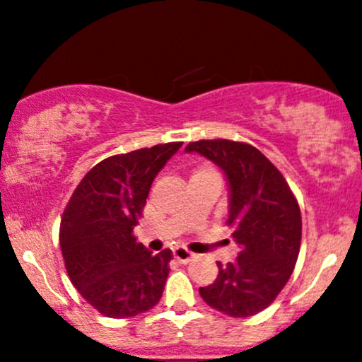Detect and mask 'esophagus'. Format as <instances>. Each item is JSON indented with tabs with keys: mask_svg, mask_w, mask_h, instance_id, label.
I'll return each mask as SVG.
<instances>
[{
	"mask_svg": "<svg viewBox=\"0 0 362 362\" xmlns=\"http://www.w3.org/2000/svg\"><path fill=\"white\" fill-rule=\"evenodd\" d=\"M173 256H174V259H176V261H180V262H182V264H186V262H189L191 259L194 257V254H191L189 250H186L182 247H176L173 250Z\"/></svg>",
	"mask_w": 362,
	"mask_h": 362,
	"instance_id": "obj_1",
	"label": "esophagus"
}]
</instances>
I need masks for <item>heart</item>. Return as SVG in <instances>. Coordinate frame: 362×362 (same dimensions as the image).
Masks as SVG:
<instances>
[{
	"instance_id": "b5f03b06",
	"label": "heart",
	"mask_w": 362,
	"mask_h": 362,
	"mask_svg": "<svg viewBox=\"0 0 362 362\" xmlns=\"http://www.w3.org/2000/svg\"><path fill=\"white\" fill-rule=\"evenodd\" d=\"M194 176H218L214 169L211 168H199L197 173H194Z\"/></svg>"
}]
</instances>
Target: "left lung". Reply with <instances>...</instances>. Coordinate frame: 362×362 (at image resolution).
<instances>
[{"instance_id": "obj_1", "label": "left lung", "mask_w": 362, "mask_h": 362, "mask_svg": "<svg viewBox=\"0 0 362 362\" xmlns=\"http://www.w3.org/2000/svg\"><path fill=\"white\" fill-rule=\"evenodd\" d=\"M185 151L206 157L223 171L227 223L240 249L233 262H216L218 276L199 288V295L225 315H256L273 303L295 269L301 242L298 202L283 174L249 144L198 140Z\"/></svg>"}]
</instances>
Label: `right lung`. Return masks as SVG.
Returning <instances> with one entry per match:
<instances>
[{
  "label": "right lung",
  "instance_id": "add662e5",
  "mask_svg": "<svg viewBox=\"0 0 362 362\" xmlns=\"http://www.w3.org/2000/svg\"><path fill=\"white\" fill-rule=\"evenodd\" d=\"M182 142L108 157L89 171L64 210L61 250L79 295L112 318L156 307L169 274V249L152 254L134 237L152 181Z\"/></svg>",
  "mask_w": 362,
  "mask_h": 362
}]
</instances>
